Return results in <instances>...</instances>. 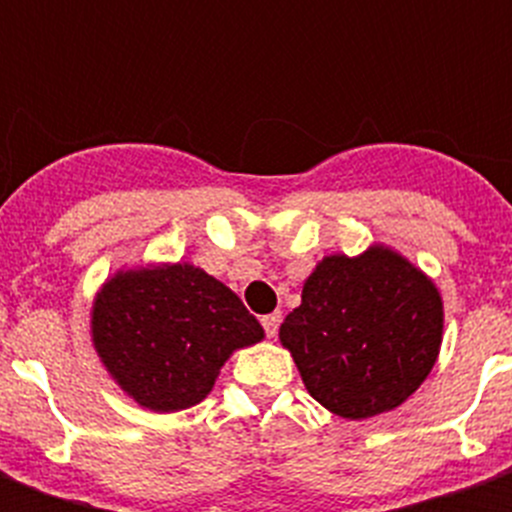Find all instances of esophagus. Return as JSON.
Here are the masks:
<instances>
[{
    "label": "esophagus",
    "mask_w": 512,
    "mask_h": 512,
    "mask_svg": "<svg viewBox=\"0 0 512 512\" xmlns=\"http://www.w3.org/2000/svg\"><path fill=\"white\" fill-rule=\"evenodd\" d=\"M260 321H263L265 335L276 337V332H279V324H281V313H268V316H263Z\"/></svg>",
    "instance_id": "34e87169"
}]
</instances>
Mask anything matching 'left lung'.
<instances>
[{"mask_svg":"<svg viewBox=\"0 0 512 512\" xmlns=\"http://www.w3.org/2000/svg\"><path fill=\"white\" fill-rule=\"evenodd\" d=\"M305 388L345 420L390 412L430 374L444 340L436 281L385 244L327 255L279 329Z\"/></svg>","mask_w":512,"mask_h":512,"instance_id":"obj_1","label":"left lung"}]
</instances>
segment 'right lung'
<instances>
[{"instance_id":"1","label":"right lung","mask_w":512,"mask_h":512,"mask_svg":"<svg viewBox=\"0 0 512 512\" xmlns=\"http://www.w3.org/2000/svg\"><path fill=\"white\" fill-rule=\"evenodd\" d=\"M90 337L124 396L170 414L204 401L225 361L265 332L239 295L199 265L143 263L100 284Z\"/></svg>"}]
</instances>
